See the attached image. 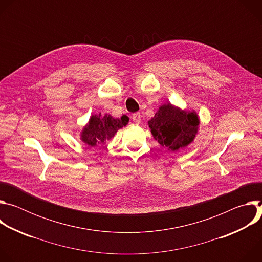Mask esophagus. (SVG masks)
<instances>
[{
	"mask_svg": "<svg viewBox=\"0 0 262 262\" xmlns=\"http://www.w3.org/2000/svg\"><path fill=\"white\" fill-rule=\"evenodd\" d=\"M132 119H133V121H134L135 123L139 124V123L141 122V114H140V113H135V114H133Z\"/></svg>",
	"mask_w": 262,
	"mask_h": 262,
	"instance_id": "obj_1",
	"label": "esophagus"
}]
</instances>
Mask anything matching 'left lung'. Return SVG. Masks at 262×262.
Instances as JSON below:
<instances>
[{"instance_id": "obj_1", "label": "left lung", "mask_w": 262, "mask_h": 262, "mask_svg": "<svg viewBox=\"0 0 262 262\" xmlns=\"http://www.w3.org/2000/svg\"><path fill=\"white\" fill-rule=\"evenodd\" d=\"M156 140L171 150L190 144L197 134L199 119L193 112L180 111L171 103L162 105L151 120L148 121Z\"/></svg>"}]
</instances>
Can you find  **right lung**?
Listing matches in <instances>:
<instances>
[{
  "label": "right lung",
  "instance_id": "obj_1",
  "mask_svg": "<svg viewBox=\"0 0 262 262\" xmlns=\"http://www.w3.org/2000/svg\"><path fill=\"white\" fill-rule=\"evenodd\" d=\"M127 122L128 118L126 117L115 119L111 115H94L90 118L87 126H85L82 133V140L89 146L104 143L105 140L113 138L117 130L125 126Z\"/></svg>",
  "mask_w": 262,
  "mask_h": 262
}]
</instances>
